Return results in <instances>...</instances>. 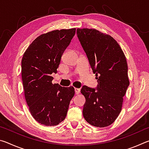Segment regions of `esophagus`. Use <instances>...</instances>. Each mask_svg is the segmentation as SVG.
<instances>
[{
  "mask_svg": "<svg viewBox=\"0 0 149 149\" xmlns=\"http://www.w3.org/2000/svg\"><path fill=\"white\" fill-rule=\"evenodd\" d=\"M80 92V89L78 88H75V95H78Z\"/></svg>",
  "mask_w": 149,
  "mask_h": 149,
  "instance_id": "esophagus-1",
  "label": "esophagus"
}]
</instances>
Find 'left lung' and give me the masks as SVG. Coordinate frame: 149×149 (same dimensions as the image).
Here are the masks:
<instances>
[{
	"label": "left lung",
	"instance_id": "8db88e82",
	"mask_svg": "<svg viewBox=\"0 0 149 149\" xmlns=\"http://www.w3.org/2000/svg\"><path fill=\"white\" fill-rule=\"evenodd\" d=\"M77 35L98 82L95 89L81 88L85 98L83 115L91 125L107 127L119 116L130 85L125 56L109 35L87 28L77 29Z\"/></svg>",
	"mask_w": 149,
	"mask_h": 149
}]
</instances>
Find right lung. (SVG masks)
Segmentation results:
<instances>
[{"mask_svg":"<svg viewBox=\"0 0 149 149\" xmlns=\"http://www.w3.org/2000/svg\"><path fill=\"white\" fill-rule=\"evenodd\" d=\"M75 33V28L54 30L37 37L24 52L22 77L24 95L32 116L42 125L53 126L65 119L73 87L52 84V73L57 68L65 49Z\"/></svg>","mask_w":149,"mask_h":149,"instance_id":"right-lung-1","label":"right lung"}]
</instances>
